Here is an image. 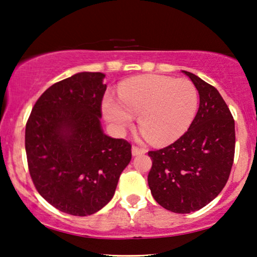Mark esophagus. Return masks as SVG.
Returning a JSON list of instances; mask_svg holds the SVG:
<instances>
[{
    "label": "esophagus",
    "instance_id": "1",
    "mask_svg": "<svg viewBox=\"0 0 257 257\" xmlns=\"http://www.w3.org/2000/svg\"><path fill=\"white\" fill-rule=\"evenodd\" d=\"M144 153H146V150L144 149V147H139L137 145L132 146V154H133V156H139V154H144Z\"/></svg>",
    "mask_w": 257,
    "mask_h": 257
}]
</instances>
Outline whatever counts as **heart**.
I'll return each mask as SVG.
<instances>
[{
	"instance_id": "heart-1",
	"label": "heart",
	"mask_w": 257,
	"mask_h": 257,
	"mask_svg": "<svg viewBox=\"0 0 257 257\" xmlns=\"http://www.w3.org/2000/svg\"><path fill=\"white\" fill-rule=\"evenodd\" d=\"M119 101L105 97L103 112L117 132H122L138 115L139 127L158 145L170 144L184 135L198 110V91L187 79L146 75L119 86Z\"/></svg>"
}]
</instances>
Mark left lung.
Segmentation results:
<instances>
[{
    "instance_id": "8db88e82",
    "label": "left lung",
    "mask_w": 257,
    "mask_h": 257,
    "mask_svg": "<svg viewBox=\"0 0 257 257\" xmlns=\"http://www.w3.org/2000/svg\"><path fill=\"white\" fill-rule=\"evenodd\" d=\"M184 72L199 91L198 113L177 142L150 151L147 181L161 207L187 214L208 205L226 186L234 161L235 122L215 87Z\"/></svg>"
}]
</instances>
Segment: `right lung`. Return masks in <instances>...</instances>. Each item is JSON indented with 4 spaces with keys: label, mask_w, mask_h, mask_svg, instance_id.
I'll return each mask as SVG.
<instances>
[{
    "label": "right lung",
    "mask_w": 257,
    "mask_h": 257,
    "mask_svg": "<svg viewBox=\"0 0 257 257\" xmlns=\"http://www.w3.org/2000/svg\"><path fill=\"white\" fill-rule=\"evenodd\" d=\"M101 72L55 83L35 103L26 125L29 173L55 208L76 216L98 212L112 199L131 160V144L104 135Z\"/></svg>",
    "instance_id": "obj_1"
}]
</instances>
